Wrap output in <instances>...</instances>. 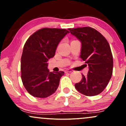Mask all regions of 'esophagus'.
Wrapping results in <instances>:
<instances>
[{
	"instance_id": "34e87169",
	"label": "esophagus",
	"mask_w": 126,
	"mask_h": 126,
	"mask_svg": "<svg viewBox=\"0 0 126 126\" xmlns=\"http://www.w3.org/2000/svg\"><path fill=\"white\" fill-rule=\"evenodd\" d=\"M73 70H72V69H67V70H66V72H72Z\"/></svg>"
}]
</instances>
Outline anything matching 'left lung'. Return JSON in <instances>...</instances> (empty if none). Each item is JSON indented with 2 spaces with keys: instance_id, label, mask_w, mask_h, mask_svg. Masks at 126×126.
I'll return each instance as SVG.
<instances>
[{
  "instance_id": "1",
  "label": "left lung",
  "mask_w": 126,
  "mask_h": 126,
  "mask_svg": "<svg viewBox=\"0 0 126 126\" xmlns=\"http://www.w3.org/2000/svg\"><path fill=\"white\" fill-rule=\"evenodd\" d=\"M68 30L81 43L80 57L89 67L87 76L82 75V80L75 84V88L86 96L99 94L108 85L113 69L112 55L107 40L91 27Z\"/></svg>"
}]
</instances>
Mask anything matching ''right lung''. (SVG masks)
<instances>
[{"label": "right lung", "instance_id": "1", "mask_svg": "<svg viewBox=\"0 0 126 126\" xmlns=\"http://www.w3.org/2000/svg\"><path fill=\"white\" fill-rule=\"evenodd\" d=\"M67 33L65 29L42 28L26 41L21 60V79L32 96L46 98L57 90L64 73L50 72L47 62L54 57L59 43Z\"/></svg>", "mask_w": 126, "mask_h": 126}]
</instances>
